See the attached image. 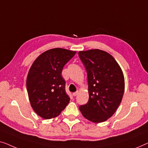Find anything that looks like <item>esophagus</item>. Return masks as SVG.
Listing matches in <instances>:
<instances>
[{
    "mask_svg": "<svg viewBox=\"0 0 148 148\" xmlns=\"http://www.w3.org/2000/svg\"><path fill=\"white\" fill-rule=\"evenodd\" d=\"M78 91H76V92H74V93H73V94H72V95H73V96H74V97H76V95H78Z\"/></svg>",
    "mask_w": 148,
    "mask_h": 148,
    "instance_id": "obj_1",
    "label": "esophagus"
}]
</instances>
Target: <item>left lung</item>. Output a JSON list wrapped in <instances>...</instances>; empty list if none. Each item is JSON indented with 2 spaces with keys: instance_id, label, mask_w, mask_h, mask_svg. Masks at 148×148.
<instances>
[{
  "instance_id": "1",
  "label": "left lung",
  "mask_w": 148,
  "mask_h": 148,
  "mask_svg": "<svg viewBox=\"0 0 148 148\" xmlns=\"http://www.w3.org/2000/svg\"><path fill=\"white\" fill-rule=\"evenodd\" d=\"M86 68L88 84V101L79 109L86 119L99 123L115 113L125 90L121 68L107 51L89 49L78 52Z\"/></svg>"
}]
</instances>
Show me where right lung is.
Returning <instances> with one entry per match:
<instances>
[{
  "instance_id": "1",
  "label": "right lung",
  "mask_w": 148,
  "mask_h": 148,
  "mask_svg": "<svg viewBox=\"0 0 148 148\" xmlns=\"http://www.w3.org/2000/svg\"><path fill=\"white\" fill-rule=\"evenodd\" d=\"M76 53L58 47L49 49L40 54L31 66L27 77V90L31 106L41 117H56L69 103L70 99L66 92L62 72Z\"/></svg>"
}]
</instances>
